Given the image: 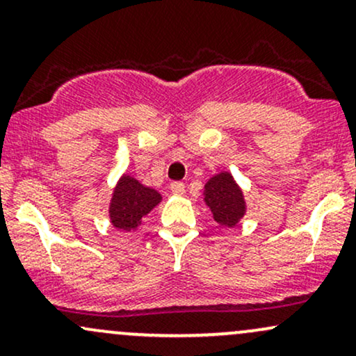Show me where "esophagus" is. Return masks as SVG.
I'll list each match as a JSON object with an SVG mask.
<instances>
[{"mask_svg":"<svg viewBox=\"0 0 356 356\" xmlns=\"http://www.w3.org/2000/svg\"><path fill=\"white\" fill-rule=\"evenodd\" d=\"M170 191H172L174 195H182L186 186H184V182H170Z\"/></svg>","mask_w":356,"mask_h":356,"instance_id":"34e87169","label":"esophagus"}]
</instances>
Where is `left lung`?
Wrapping results in <instances>:
<instances>
[{
    "instance_id": "left-lung-1",
    "label": "left lung",
    "mask_w": 356,
    "mask_h": 356,
    "mask_svg": "<svg viewBox=\"0 0 356 356\" xmlns=\"http://www.w3.org/2000/svg\"><path fill=\"white\" fill-rule=\"evenodd\" d=\"M204 201L220 226L234 227L246 212L243 191L229 172H220L207 181L204 186Z\"/></svg>"
}]
</instances>
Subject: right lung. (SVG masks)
<instances>
[{
	"label": "right lung",
	"instance_id": "add662e5",
	"mask_svg": "<svg viewBox=\"0 0 356 356\" xmlns=\"http://www.w3.org/2000/svg\"><path fill=\"white\" fill-rule=\"evenodd\" d=\"M161 199V194L155 189L142 186L130 175H122L113 191L108 209L113 227L127 232L137 229L142 218L149 214Z\"/></svg>",
	"mask_w": 356,
	"mask_h": 356
}]
</instances>
